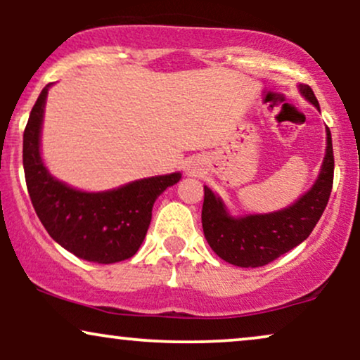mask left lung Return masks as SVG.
<instances>
[{
  "label": "left lung",
  "instance_id": "obj_1",
  "mask_svg": "<svg viewBox=\"0 0 360 360\" xmlns=\"http://www.w3.org/2000/svg\"><path fill=\"white\" fill-rule=\"evenodd\" d=\"M300 91L309 103L318 105L315 93L308 84ZM332 134L326 128V154L315 186L295 205L269 214H250L232 218L217 198L205 186L201 221L210 247L218 257L238 267H260L286 254L307 240L323 214L333 186Z\"/></svg>",
  "mask_w": 360,
  "mask_h": 360
}]
</instances>
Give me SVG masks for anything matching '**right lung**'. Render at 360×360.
<instances>
[{
	"label": "right lung",
	"mask_w": 360,
	"mask_h": 360,
	"mask_svg": "<svg viewBox=\"0 0 360 360\" xmlns=\"http://www.w3.org/2000/svg\"><path fill=\"white\" fill-rule=\"evenodd\" d=\"M47 84L37 98L23 131V169L37 217L49 235L79 259L113 264L142 245L157 196L181 179L179 172L148 177L106 193H82L49 174L40 157Z\"/></svg>",
	"instance_id": "add662e5"
}]
</instances>
